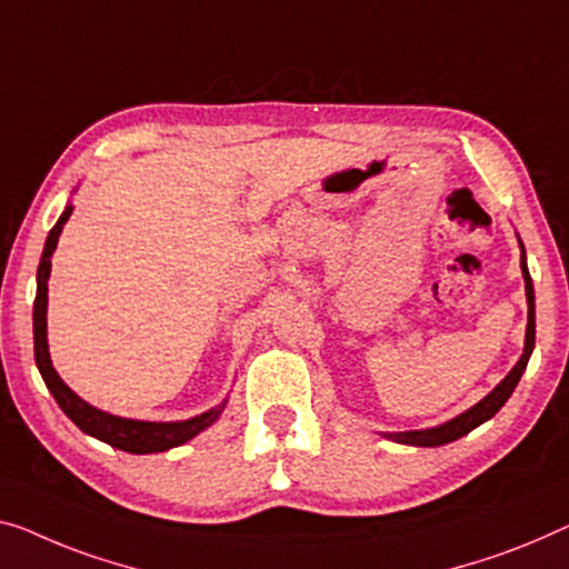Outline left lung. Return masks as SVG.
Segmentation results:
<instances>
[{"label":"left lung","instance_id":"1","mask_svg":"<svg viewBox=\"0 0 569 569\" xmlns=\"http://www.w3.org/2000/svg\"><path fill=\"white\" fill-rule=\"evenodd\" d=\"M519 244H521V240H519ZM521 273H523V283H527L529 325H527V342H523V355L513 366V370L508 372L501 383H498L493 391L482 398V401H478L472 409L460 413V417H455L452 421H445V423H439V427L419 429V431H393V435H386L388 439H393V442H401V445H413V447L449 445V442H455V439L470 435L475 427H480L482 421L493 419L496 413L501 411V406L508 401V398H511L513 388L519 386L523 370H527V362H529L531 350H533V339H537V321H533V283H531V276L527 268V256H523V244H521Z\"/></svg>","mask_w":569,"mask_h":569}]
</instances>
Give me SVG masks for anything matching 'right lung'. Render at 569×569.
<instances>
[{"label": "right lung", "mask_w": 569, "mask_h": 569, "mask_svg": "<svg viewBox=\"0 0 569 569\" xmlns=\"http://www.w3.org/2000/svg\"><path fill=\"white\" fill-rule=\"evenodd\" d=\"M73 207L68 203L63 209L61 219H58L53 230L48 232L46 248H42V258L38 266V293H36V309H32V335H36V362L42 380H46L48 391L53 393V398L61 406L63 413L71 419L76 427H79L83 435L97 437L101 442L112 445L117 449H124V452L132 455H150V452H166V449L178 447L183 442H189L203 431L211 427L219 419V413L224 411L227 401H222L214 409H209L207 413H199V417L186 419V421H138V419H122L114 417V413L99 411L94 406L83 401V398L76 396L71 388H68L61 376H58L53 362H50V352H48V278H50V256H53L58 237L63 232V224L71 217Z\"/></svg>", "instance_id": "right-lung-1"}]
</instances>
